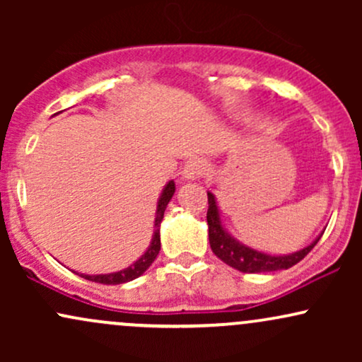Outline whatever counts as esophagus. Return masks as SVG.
<instances>
[{"instance_id": "obj_1", "label": "esophagus", "mask_w": 362, "mask_h": 362, "mask_svg": "<svg viewBox=\"0 0 362 362\" xmlns=\"http://www.w3.org/2000/svg\"><path fill=\"white\" fill-rule=\"evenodd\" d=\"M207 170L209 168H207V163L204 160H201V158H192V160H189L184 165L182 177H184L185 180H195V178L206 175Z\"/></svg>"}]
</instances>
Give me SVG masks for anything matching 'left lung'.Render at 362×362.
<instances>
[{
  "label": "left lung",
  "instance_id": "1",
  "mask_svg": "<svg viewBox=\"0 0 362 362\" xmlns=\"http://www.w3.org/2000/svg\"><path fill=\"white\" fill-rule=\"evenodd\" d=\"M207 224H209V243L211 250L218 259H221L224 264L236 269L240 272L247 274H259V272H272L282 271L296 265L298 262L305 259L308 253L313 250L315 245L322 238V235L310 243L308 247L300 252L289 253V255H269V253L253 250L247 245L236 242V240L223 228L221 218H219V209L216 206V199L211 192H207Z\"/></svg>",
  "mask_w": 362,
  "mask_h": 362
}]
</instances>
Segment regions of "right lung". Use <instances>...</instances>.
<instances>
[{
    "label": "right lung",
    "instance_id": "right-lung-1",
    "mask_svg": "<svg viewBox=\"0 0 362 362\" xmlns=\"http://www.w3.org/2000/svg\"><path fill=\"white\" fill-rule=\"evenodd\" d=\"M173 192H175V184L173 180H170L167 185H165L163 192H161L160 199H158V207H156V218H155V231H153V238L151 243H149L148 250L144 252V255L141 257L139 260H136L134 264L129 265L127 269L119 272H112V274H98V276H88V274H80L81 277L85 279L93 281V282H100V284H124V282H129L136 277H139L141 274L146 272V269L153 264L156 259V255L160 253V224L163 221V214L165 209H167L170 199H172Z\"/></svg>",
    "mask_w": 362,
    "mask_h": 362
}]
</instances>
